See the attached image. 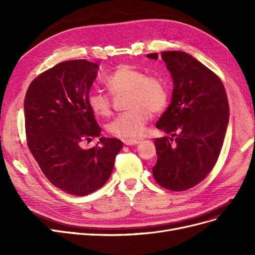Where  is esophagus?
I'll return each mask as SVG.
<instances>
[{"label":"esophagus","instance_id":"esophagus-1","mask_svg":"<svg viewBox=\"0 0 255 255\" xmlns=\"http://www.w3.org/2000/svg\"><path fill=\"white\" fill-rule=\"evenodd\" d=\"M141 140H142L141 137H137V138H128V139H125V140H124V143H125L126 145H134V144L139 143Z\"/></svg>","mask_w":255,"mask_h":255}]
</instances>
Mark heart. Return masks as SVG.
Here are the masks:
<instances>
[{
	"mask_svg": "<svg viewBox=\"0 0 255 255\" xmlns=\"http://www.w3.org/2000/svg\"><path fill=\"white\" fill-rule=\"evenodd\" d=\"M105 86L112 95L127 93L128 111L117 116L107 125L111 134L121 138L139 136L151 118V113H161L168 101V92L164 80L157 75L145 73L129 65H121L105 79ZM88 104L98 117H110L112 100L99 91L88 96Z\"/></svg>",
	"mask_w": 255,
	"mask_h": 255,
	"instance_id": "obj_1",
	"label": "heart"
}]
</instances>
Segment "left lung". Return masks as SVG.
<instances>
[{"mask_svg": "<svg viewBox=\"0 0 255 255\" xmlns=\"http://www.w3.org/2000/svg\"><path fill=\"white\" fill-rule=\"evenodd\" d=\"M146 58L158 60V53ZM173 80L171 103L156 124L169 136L155 138L156 182L171 191L202 182L219 157L230 106L219 76L184 51H162Z\"/></svg>", "mask_w": 255, "mask_h": 255, "instance_id": "8db88e82", "label": "left lung"}]
</instances>
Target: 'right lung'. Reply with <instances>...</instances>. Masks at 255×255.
<instances>
[{"instance_id":"1","label":"right lung","mask_w":255,"mask_h":255,"mask_svg":"<svg viewBox=\"0 0 255 255\" xmlns=\"http://www.w3.org/2000/svg\"><path fill=\"white\" fill-rule=\"evenodd\" d=\"M99 64L72 60L39 74L25 93L26 143L48 181L77 196L95 192L110 179L123 142L101 137V128L88 104Z\"/></svg>"}]
</instances>
